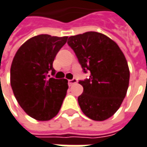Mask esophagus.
Masks as SVG:
<instances>
[{
    "instance_id": "obj_1",
    "label": "esophagus",
    "mask_w": 147,
    "mask_h": 147,
    "mask_svg": "<svg viewBox=\"0 0 147 147\" xmlns=\"http://www.w3.org/2000/svg\"><path fill=\"white\" fill-rule=\"evenodd\" d=\"M68 83H69V86H73L74 84L77 83V80L74 78V79H72V80H69V81H68Z\"/></svg>"
}]
</instances>
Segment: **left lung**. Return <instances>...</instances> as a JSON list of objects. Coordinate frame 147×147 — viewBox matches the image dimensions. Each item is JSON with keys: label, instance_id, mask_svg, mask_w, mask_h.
Returning <instances> with one entry per match:
<instances>
[{"label": "left lung", "instance_id": "obj_1", "mask_svg": "<svg viewBox=\"0 0 147 147\" xmlns=\"http://www.w3.org/2000/svg\"><path fill=\"white\" fill-rule=\"evenodd\" d=\"M67 43L84 72L91 73L88 79L79 82L83 86L78 97L82 112L97 121L112 117L129 86L130 71L123 52L114 40L96 31L71 36Z\"/></svg>", "mask_w": 147, "mask_h": 147}]
</instances>
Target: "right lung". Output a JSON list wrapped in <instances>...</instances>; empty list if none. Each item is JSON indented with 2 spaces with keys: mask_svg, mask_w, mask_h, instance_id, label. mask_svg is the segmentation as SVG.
I'll return each mask as SVG.
<instances>
[{
  "mask_svg": "<svg viewBox=\"0 0 147 147\" xmlns=\"http://www.w3.org/2000/svg\"><path fill=\"white\" fill-rule=\"evenodd\" d=\"M67 36L42 34L27 40L18 49L11 66V86L21 107L30 117L45 121L56 117L66 95V79L49 78L52 64Z\"/></svg>",
  "mask_w": 147,
  "mask_h": 147,
  "instance_id": "obj_1",
  "label": "right lung"
}]
</instances>
